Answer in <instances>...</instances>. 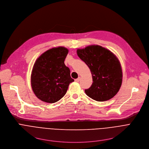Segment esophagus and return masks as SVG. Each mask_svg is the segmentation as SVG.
<instances>
[{
  "mask_svg": "<svg viewBox=\"0 0 149 149\" xmlns=\"http://www.w3.org/2000/svg\"><path fill=\"white\" fill-rule=\"evenodd\" d=\"M80 78H81L80 77H78V78H77V79H75V82H79V80H80Z\"/></svg>",
  "mask_w": 149,
  "mask_h": 149,
  "instance_id": "esophagus-1",
  "label": "esophagus"
}]
</instances>
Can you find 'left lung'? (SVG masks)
<instances>
[{
  "mask_svg": "<svg viewBox=\"0 0 149 149\" xmlns=\"http://www.w3.org/2000/svg\"><path fill=\"white\" fill-rule=\"evenodd\" d=\"M79 58L89 67L93 84L85 90L86 94L97 101H107L118 92L122 83L123 72L116 56L99 45H90L78 49Z\"/></svg>",
  "mask_w": 149,
  "mask_h": 149,
  "instance_id": "obj_1",
  "label": "left lung"
}]
</instances>
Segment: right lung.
Masks as SVG:
<instances>
[{"mask_svg":"<svg viewBox=\"0 0 149 149\" xmlns=\"http://www.w3.org/2000/svg\"><path fill=\"white\" fill-rule=\"evenodd\" d=\"M68 53V49L65 47L53 48L36 60L31 74V87L41 101L57 102L65 95L70 84L74 81L64 63Z\"/></svg>","mask_w":149,"mask_h":149,"instance_id":"1","label":"right lung"}]
</instances>
